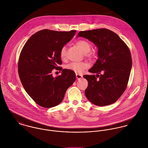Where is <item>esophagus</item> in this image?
Here are the masks:
<instances>
[{"instance_id": "obj_1", "label": "esophagus", "mask_w": 148, "mask_h": 148, "mask_svg": "<svg viewBox=\"0 0 148 148\" xmlns=\"http://www.w3.org/2000/svg\"><path fill=\"white\" fill-rule=\"evenodd\" d=\"M76 78L77 79H79L81 78H82V75L81 74H76Z\"/></svg>"}]
</instances>
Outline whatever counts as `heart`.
<instances>
[{
    "label": "heart",
    "instance_id": "b5f03b06",
    "mask_svg": "<svg viewBox=\"0 0 148 148\" xmlns=\"http://www.w3.org/2000/svg\"><path fill=\"white\" fill-rule=\"evenodd\" d=\"M76 46L84 53H85V56L89 58H94L95 54L92 51H90L91 49V43L86 40L80 39L76 42ZM59 56L62 60H64L67 56V47L64 46L59 51ZM89 67V64L86 62H73L67 64L65 68L67 70L73 71L75 73H81L85 69Z\"/></svg>",
    "mask_w": 148,
    "mask_h": 148
}]
</instances>
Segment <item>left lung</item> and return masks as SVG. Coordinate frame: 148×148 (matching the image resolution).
<instances>
[{"instance_id":"obj_1","label":"left lung","mask_w":148,"mask_h":148,"mask_svg":"<svg viewBox=\"0 0 148 148\" xmlns=\"http://www.w3.org/2000/svg\"><path fill=\"white\" fill-rule=\"evenodd\" d=\"M79 36L88 39L98 49V59L89 70L97 75H84L88 81L86 97L97 106L116 102L126 89L131 71L129 47L117 34L106 29L80 31Z\"/></svg>"}]
</instances>
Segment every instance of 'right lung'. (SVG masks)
<instances>
[{"instance_id":"right-lung-1","label":"right lung","mask_w":148,"mask_h":148,"mask_svg":"<svg viewBox=\"0 0 148 148\" xmlns=\"http://www.w3.org/2000/svg\"><path fill=\"white\" fill-rule=\"evenodd\" d=\"M75 33V30H40L30 37L21 51L18 66L21 81L30 97L42 107L59 105L75 81V74L67 69L56 77L52 74L53 69H62L59 67V51Z\"/></svg>"}]
</instances>
